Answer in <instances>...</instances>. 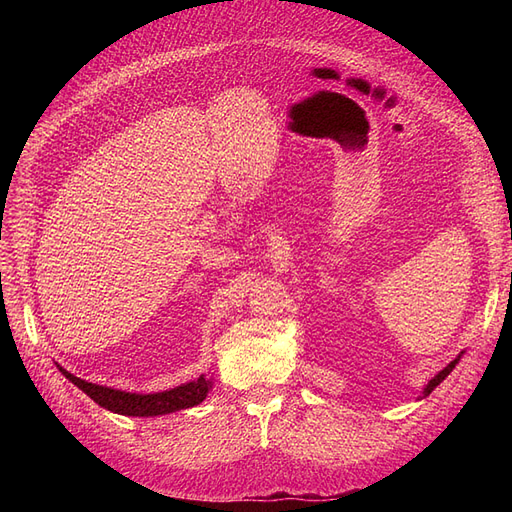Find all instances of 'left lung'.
<instances>
[{
  "label": "left lung",
  "instance_id": "8db88e82",
  "mask_svg": "<svg viewBox=\"0 0 512 512\" xmlns=\"http://www.w3.org/2000/svg\"><path fill=\"white\" fill-rule=\"evenodd\" d=\"M457 361H459V356H457V359H455V361H451V363H448V365H446V367H444V369L440 371V374H438V376H433V378L429 380V384L425 386V391H423V395H425V397H427V395H429V393H431L433 389H436V386H438V384H440V382H442V380H444V378H446L448 374H451V371H453V367L457 365Z\"/></svg>",
  "mask_w": 512,
  "mask_h": 512
}]
</instances>
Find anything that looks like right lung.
I'll list each match as a JSON object with an SVG mask.
<instances>
[{"mask_svg": "<svg viewBox=\"0 0 512 512\" xmlns=\"http://www.w3.org/2000/svg\"><path fill=\"white\" fill-rule=\"evenodd\" d=\"M59 371L72 384L79 386L83 393H87L91 399H94L98 406L111 410L115 414H123V416H160V414H170L177 410L192 408V406H198L211 389V382L205 376H200L194 382L181 384V386H177V389H170L164 393L138 395V393L108 389V386H100V384H91L87 380L72 376L70 371H66L64 367H59Z\"/></svg>", "mask_w": 512, "mask_h": 512, "instance_id": "obj_1", "label": "right lung"}]
</instances>
